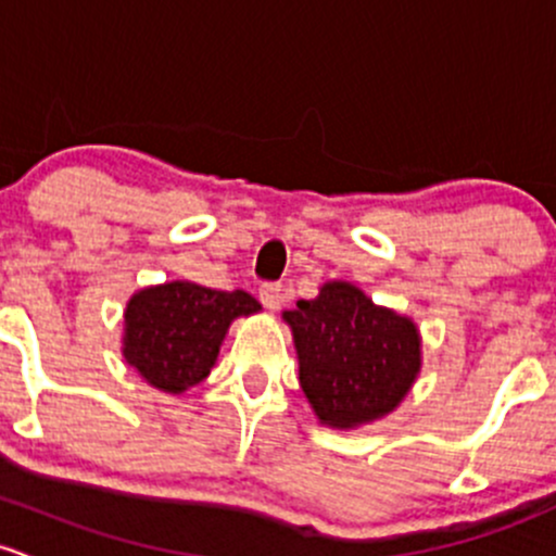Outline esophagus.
Returning <instances> with one entry per match:
<instances>
[{
	"instance_id": "esophagus-1",
	"label": "esophagus",
	"mask_w": 556,
	"mask_h": 556,
	"mask_svg": "<svg viewBox=\"0 0 556 556\" xmlns=\"http://www.w3.org/2000/svg\"><path fill=\"white\" fill-rule=\"evenodd\" d=\"M260 300H262V305L267 307V311H278L280 302H283V289H280V283H265V286H262Z\"/></svg>"
}]
</instances>
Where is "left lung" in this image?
<instances>
[{
  "instance_id": "left-lung-1",
  "label": "left lung",
  "mask_w": 556,
  "mask_h": 556,
  "mask_svg": "<svg viewBox=\"0 0 556 556\" xmlns=\"http://www.w3.org/2000/svg\"><path fill=\"white\" fill-rule=\"evenodd\" d=\"M300 358V386L324 426H366L391 415L420 375L415 320L375 305L358 286L329 280L316 300L283 311Z\"/></svg>"
}]
</instances>
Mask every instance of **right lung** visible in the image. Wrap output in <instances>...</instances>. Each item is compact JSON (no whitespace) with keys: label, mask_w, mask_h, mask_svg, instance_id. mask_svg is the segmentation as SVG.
Masks as SVG:
<instances>
[{"label":"right lung","mask_w":556,"mask_h":556,"mask_svg":"<svg viewBox=\"0 0 556 556\" xmlns=\"http://www.w3.org/2000/svg\"><path fill=\"white\" fill-rule=\"evenodd\" d=\"M262 311L245 291L170 280L136 291L125 307L123 356L152 388L185 393L214 369L230 324Z\"/></svg>","instance_id":"right-lung-1"}]
</instances>
